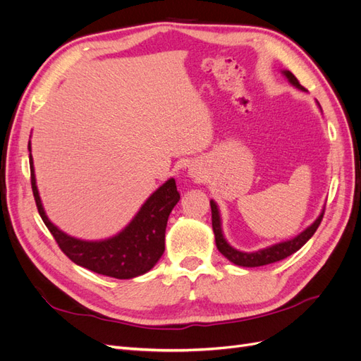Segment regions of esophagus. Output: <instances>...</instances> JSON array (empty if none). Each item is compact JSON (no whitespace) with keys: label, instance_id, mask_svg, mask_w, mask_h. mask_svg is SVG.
<instances>
[{"label":"esophagus","instance_id":"1","mask_svg":"<svg viewBox=\"0 0 361 361\" xmlns=\"http://www.w3.org/2000/svg\"><path fill=\"white\" fill-rule=\"evenodd\" d=\"M190 176L194 178V179H199V180L203 178V176H202V171H200L199 169H195V167H191V169H190Z\"/></svg>","mask_w":361,"mask_h":361}]
</instances>
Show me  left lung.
<instances>
[{
  "label": "left lung",
  "mask_w": 361,
  "mask_h": 361,
  "mask_svg": "<svg viewBox=\"0 0 361 361\" xmlns=\"http://www.w3.org/2000/svg\"><path fill=\"white\" fill-rule=\"evenodd\" d=\"M281 73L286 76L288 81L295 87V89L305 92L304 87L298 82L297 78H295V75L292 72L281 71ZM316 104H318L319 110H321L319 102H316ZM211 211H212V228H214L215 244H216L218 251H220V253L227 260H231L232 264H235L238 267H245V268L269 265V264H274V262L283 260V259H286L288 256L293 255L295 251H298L314 235L316 228L319 227V224L322 221V216H324V209H322L319 216L316 218V220L309 227H305L304 231L301 233H298L297 236L288 239V241H281V243L272 244L269 247L260 248V250L251 251V253H248V251L236 250L235 247H232L231 244L227 243V239L224 238V233H223V227H221L220 209H218V204L214 200H211Z\"/></svg>",
  "instance_id": "obj_1"
}]
</instances>
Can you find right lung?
Wrapping results in <instances>:
<instances>
[{
	"instance_id": "right-lung-1",
	"label": "right lung",
	"mask_w": 361,
	"mask_h": 361,
	"mask_svg": "<svg viewBox=\"0 0 361 361\" xmlns=\"http://www.w3.org/2000/svg\"><path fill=\"white\" fill-rule=\"evenodd\" d=\"M28 152L31 188L39 214L52 236L56 238L63 253L73 264L97 272V274L120 280L146 274L157 265L164 250H166V227L169 215L180 199L176 180L170 178L155 192H152L150 197L141 204L140 211L122 232L108 239H102V241H84V239L64 233L51 223L45 209H43L36 185L31 141H28Z\"/></svg>"
}]
</instances>
